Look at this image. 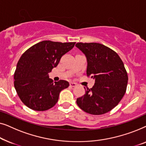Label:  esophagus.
I'll return each instance as SVG.
<instances>
[{
    "instance_id": "1",
    "label": "esophagus",
    "mask_w": 146,
    "mask_h": 146,
    "mask_svg": "<svg viewBox=\"0 0 146 146\" xmlns=\"http://www.w3.org/2000/svg\"><path fill=\"white\" fill-rule=\"evenodd\" d=\"M76 84L75 82H70V87H75L76 86Z\"/></svg>"
}]
</instances>
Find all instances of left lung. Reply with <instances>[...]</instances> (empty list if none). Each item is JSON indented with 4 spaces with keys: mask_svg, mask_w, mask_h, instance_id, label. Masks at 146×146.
<instances>
[{
    "mask_svg": "<svg viewBox=\"0 0 146 146\" xmlns=\"http://www.w3.org/2000/svg\"><path fill=\"white\" fill-rule=\"evenodd\" d=\"M76 46L87 58L88 76L95 79L92 88L76 100L78 106L90 114L102 115L116 106L127 88L128 76L119 55L100 43L78 42Z\"/></svg>",
    "mask_w": 146,
    "mask_h": 146,
    "instance_id": "obj_1",
    "label": "left lung"
}]
</instances>
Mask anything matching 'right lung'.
Masks as SVG:
<instances>
[{
	"mask_svg": "<svg viewBox=\"0 0 146 146\" xmlns=\"http://www.w3.org/2000/svg\"><path fill=\"white\" fill-rule=\"evenodd\" d=\"M75 44L44 40L23 54L14 74V85L24 104L33 110L45 111L57 103L60 92L69 83L63 80L54 83L48 72Z\"/></svg>",
	"mask_w": 146,
	"mask_h": 146,
	"instance_id": "1",
	"label": "right lung"
}]
</instances>
